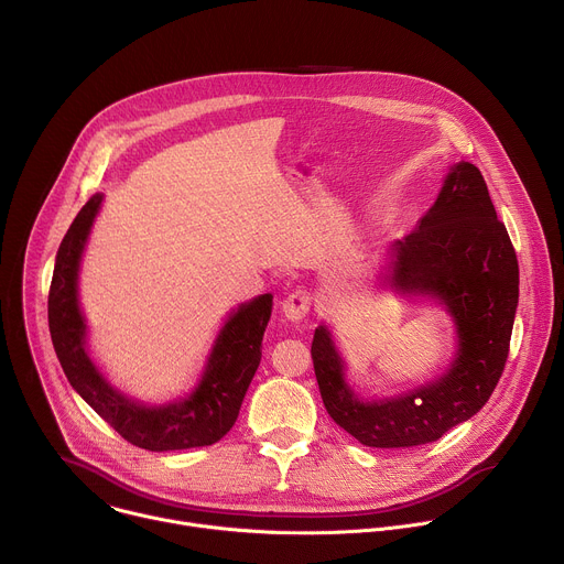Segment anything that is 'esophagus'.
<instances>
[{
	"label": "esophagus",
	"mask_w": 564,
	"mask_h": 564,
	"mask_svg": "<svg viewBox=\"0 0 564 564\" xmlns=\"http://www.w3.org/2000/svg\"><path fill=\"white\" fill-rule=\"evenodd\" d=\"M307 312H310V294L305 290H296L283 301V314L292 323H301L307 316Z\"/></svg>",
	"instance_id": "obj_1"
}]
</instances>
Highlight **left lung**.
<instances>
[{"instance_id": "left-lung-1", "label": "left lung", "mask_w": 564, "mask_h": 564, "mask_svg": "<svg viewBox=\"0 0 564 564\" xmlns=\"http://www.w3.org/2000/svg\"><path fill=\"white\" fill-rule=\"evenodd\" d=\"M383 288L447 312L456 334L447 367L405 392L362 397L347 381L329 325L321 323L312 338L321 399L332 421L365 447L434 443L489 401L518 307V259L474 163L449 165L434 206L392 246Z\"/></svg>"}]
</instances>
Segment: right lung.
<instances>
[{
	"label": "right lung",
	"instance_id": "add662e5",
	"mask_svg": "<svg viewBox=\"0 0 564 564\" xmlns=\"http://www.w3.org/2000/svg\"><path fill=\"white\" fill-rule=\"evenodd\" d=\"M101 204V193L88 199L55 257L48 325L66 379L110 427L141 449L172 452L213 445L237 423L261 362L272 294H259L228 312L191 392L167 403H143L123 394L110 383L88 349V323L79 303L82 259Z\"/></svg>",
	"mask_w": 564,
	"mask_h": 564
}]
</instances>
